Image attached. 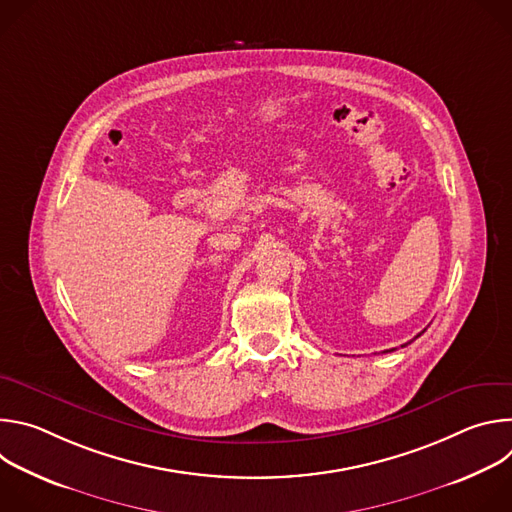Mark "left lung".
I'll return each instance as SVG.
<instances>
[{
  "label": "left lung",
  "instance_id": "1",
  "mask_svg": "<svg viewBox=\"0 0 512 512\" xmlns=\"http://www.w3.org/2000/svg\"><path fill=\"white\" fill-rule=\"evenodd\" d=\"M417 336H421V334H417ZM417 336H415V338H417Z\"/></svg>",
  "mask_w": 512,
  "mask_h": 512
}]
</instances>
